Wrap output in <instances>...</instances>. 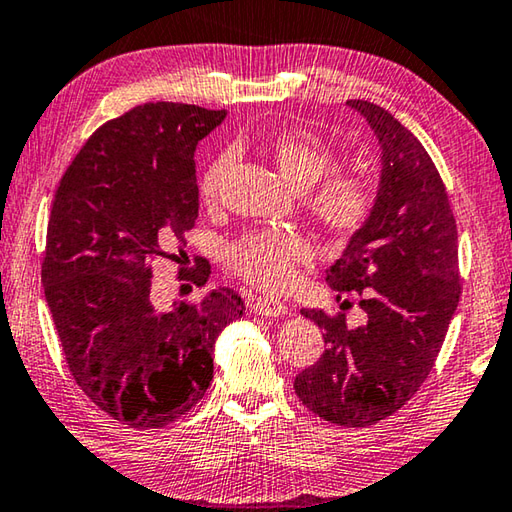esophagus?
I'll list each match as a JSON object with an SVG mask.
<instances>
[{"label":"esophagus","instance_id":"esophagus-1","mask_svg":"<svg viewBox=\"0 0 512 512\" xmlns=\"http://www.w3.org/2000/svg\"><path fill=\"white\" fill-rule=\"evenodd\" d=\"M250 309H253V314L266 316V318H277V316L289 314V307L284 305V302L273 300V298H253L250 300Z\"/></svg>","mask_w":512,"mask_h":512}]
</instances>
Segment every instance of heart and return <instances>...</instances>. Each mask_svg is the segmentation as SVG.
<instances>
[{"label": "heart", "instance_id": "1", "mask_svg": "<svg viewBox=\"0 0 512 512\" xmlns=\"http://www.w3.org/2000/svg\"><path fill=\"white\" fill-rule=\"evenodd\" d=\"M266 151L282 178L296 189H309L305 205L318 225L334 237H352L375 210V189L357 171H332L329 146L305 128H284L268 135ZM228 155H216L198 180L205 205L219 201ZM311 255L309 241L293 230H257L228 246V268L264 291H287L298 280V266Z\"/></svg>", "mask_w": 512, "mask_h": 512}]
</instances>
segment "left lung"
Returning a JSON list of instances; mask_svg holds the SVG:
<instances>
[{
	"mask_svg": "<svg viewBox=\"0 0 512 512\" xmlns=\"http://www.w3.org/2000/svg\"><path fill=\"white\" fill-rule=\"evenodd\" d=\"M375 131V210L327 268L334 291H357L368 320L302 309L327 350L293 381L300 402L341 427H370L411 400L436 363L458 298V235L443 178L418 137L370 101H348Z\"/></svg>",
	"mask_w": 512,
	"mask_h": 512,
	"instance_id": "obj_1",
	"label": "left lung"
}]
</instances>
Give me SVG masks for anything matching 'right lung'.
I'll use <instances>...</instances> for the list:
<instances>
[{"instance_id": "1", "label": "right lung", "mask_w": 512, "mask_h": 512, "mask_svg": "<svg viewBox=\"0 0 512 512\" xmlns=\"http://www.w3.org/2000/svg\"><path fill=\"white\" fill-rule=\"evenodd\" d=\"M228 112L144 103L92 133L60 178L47 225L42 284L69 372L110 418L160 429L203 400L216 336L244 316L232 289L158 311V257H176L198 216L196 144ZM196 259L180 280L203 287Z\"/></svg>"}]
</instances>
